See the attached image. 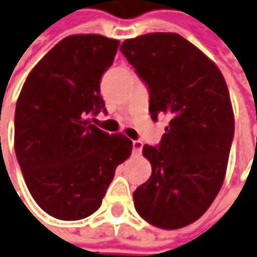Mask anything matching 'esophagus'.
<instances>
[{
	"label": "esophagus",
	"mask_w": 257,
	"mask_h": 257,
	"mask_svg": "<svg viewBox=\"0 0 257 257\" xmlns=\"http://www.w3.org/2000/svg\"><path fill=\"white\" fill-rule=\"evenodd\" d=\"M132 148H134V153H141L143 148V142H141V141H134L132 142Z\"/></svg>",
	"instance_id": "esophagus-1"
}]
</instances>
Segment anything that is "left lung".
Listing matches in <instances>:
<instances>
[{"label":"left lung","instance_id":"left-lung-1","mask_svg":"<svg viewBox=\"0 0 257 257\" xmlns=\"http://www.w3.org/2000/svg\"><path fill=\"white\" fill-rule=\"evenodd\" d=\"M121 52L149 88L152 119L169 118L158 148L143 146L152 176L134 204L153 226L179 229L209 208L224 183L235 131L229 91L215 63L179 33L126 39Z\"/></svg>","mask_w":257,"mask_h":257}]
</instances>
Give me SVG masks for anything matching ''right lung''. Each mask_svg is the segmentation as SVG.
<instances>
[{
  "instance_id": "1",
  "label": "right lung",
  "mask_w": 257,
  "mask_h": 257,
  "mask_svg": "<svg viewBox=\"0 0 257 257\" xmlns=\"http://www.w3.org/2000/svg\"><path fill=\"white\" fill-rule=\"evenodd\" d=\"M119 41L71 35L29 73L15 108L14 146L29 193L49 215L77 221L94 214L132 141L109 135L91 118L105 102L101 77Z\"/></svg>"
}]
</instances>
